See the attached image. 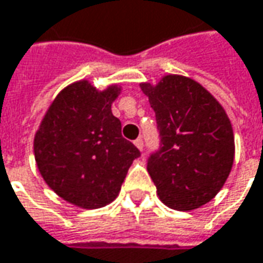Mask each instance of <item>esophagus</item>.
<instances>
[{
  "label": "esophagus",
  "instance_id": "esophagus-1",
  "mask_svg": "<svg viewBox=\"0 0 263 263\" xmlns=\"http://www.w3.org/2000/svg\"><path fill=\"white\" fill-rule=\"evenodd\" d=\"M135 144H136V147L140 150V152H143V147H144V144H143V140H141V139H137V140H135Z\"/></svg>",
  "mask_w": 263,
  "mask_h": 263
}]
</instances>
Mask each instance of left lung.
<instances>
[{
	"label": "left lung",
	"instance_id": "obj_1",
	"mask_svg": "<svg viewBox=\"0 0 263 263\" xmlns=\"http://www.w3.org/2000/svg\"><path fill=\"white\" fill-rule=\"evenodd\" d=\"M156 113L160 148L147 171L160 200L190 211L211 201L234 164V132L224 107L198 82L167 75L158 85L141 83Z\"/></svg>",
	"mask_w": 263,
	"mask_h": 263
}]
</instances>
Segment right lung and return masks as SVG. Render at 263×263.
I'll list each match as a JSON object with an SVG mask.
<instances>
[{
    "instance_id": "obj_1",
    "label": "right lung",
    "mask_w": 263,
    "mask_h": 263,
    "mask_svg": "<svg viewBox=\"0 0 263 263\" xmlns=\"http://www.w3.org/2000/svg\"><path fill=\"white\" fill-rule=\"evenodd\" d=\"M120 87L100 92L87 81L65 87L52 102L33 140L42 178L61 198L95 210L120 191L139 148L122 136L111 113Z\"/></svg>"
}]
</instances>
